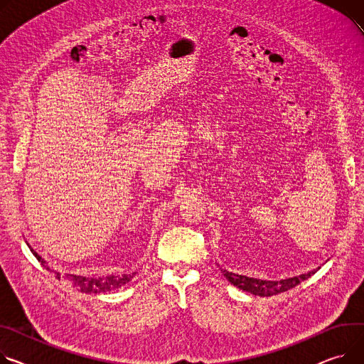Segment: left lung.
Returning a JSON list of instances; mask_svg holds the SVG:
<instances>
[{"label": "left lung", "instance_id": "left-lung-1", "mask_svg": "<svg viewBox=\"0 0 364 364\" xmlns=\"http://www.w3.org/2000/svg\"><path fill=\"white\" fill-rule=\"evenodd\" d=\"M316 271H311V272H307V274H303V275H299V277H293V278L281 279V281H263V279L250 278V277H245V275H237V274L228 272L225 269H221L224 277L232 285L238 287L240 289H243V291H247V293H252V294L260 296V297H264V296L269 297V296H275V294L288 291V289L294 288L300 282L310 278Z\"/></svg>", "mask_w": 364, "mask_h": 364}]
</instances>
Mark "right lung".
Masks as SVG:
<instances>
[{
    "label": "right lung",
    "mask_w": 364,
    "mask_h": 364,
    "mask_svg": "<svg viewBox=\"0 0 364 364\" xmlns=\"http://www.w3.org/2000/svg\"><path fill=\"white\" fill-rule=\"evenodd\" d=\"M29 246V245H28ZM29 249L32 250V253L35 255V257L45 266L46 269H50V266L48 263L29 246ZM136 274V272H134ZM134 274H124L121 277H115V275H109V277H98V278H93V277H80V275H70L67 274V278H70L75 285L80 289L82 293H107L111 291V289L119 288L123 287L124 284H127L129 281H132V278L134 277ZM57 278L60 279V274L55 272Z\"/></svg>",
    "instance_id": "right-lung-1"
}]
</instances>
